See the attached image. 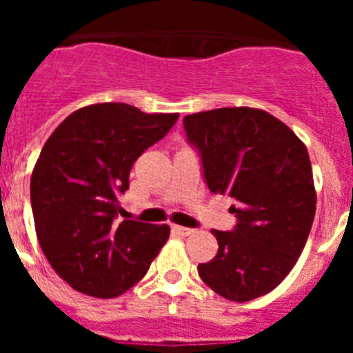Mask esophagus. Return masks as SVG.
<instances>
[{"instance_id":"esophagus-1","label":"esophagus","mask_w":353,"mask_h":353,"mask_svg":"<svg viewBox=\"0 0 353 353\" xmlns=\"http://www.w3.org/2000/svg\"><path fill=\"white\" fill-rule=\"evenodd\" d=\"M173 232H174V233H179V235H182V236H187V235H192V233H194V230H192V228L173 226Z\"/></svg>"}]
</instances>
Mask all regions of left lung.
Instances as JSON below:
<instances>
[{"mask_svg": "<svg viewBox=\"0 0 353 353\" xmlns=\"http://www.w3.org/2000/svg\"><path fill=\"white\" fill-rule=\"evenodd\" d=\"M214 194L235 199L232 232L212 230L214 260L198 274L215 293L248 302L272 292L297 263L316 210L310 155L292 129L251 108H221L183 117Z\"/></svg>", "mask_w": 353, "mask_h": 353, "instance_id": "left-lung-1", "label": "left lung"}]
</instances>
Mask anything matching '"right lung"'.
<instances>
[{"label": "right lung", "mask_w": 353, "mask_h": 353, "mask_svg": "<svg viewBox=\"0 0 353 353\" xmlns=\"http://www.w3.org/2000/svg\"><path fill=\"white\" fill-rule=\"evenodd\" d=\"M179 113L146 114L123 102L77 109L46 141L31 174L40 248L74 290L118 297L148 272L168 224L118 223L121 194L139 155L161 141Z\"/></svg>", "instance_id": "right-lung-1"}]
</instances>
